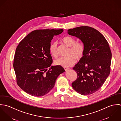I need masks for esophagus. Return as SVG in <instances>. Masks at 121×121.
<instances>
[{
    "label": "esophagus",
    "mask_w": 121,
    "mask_h": 121,
    "mask_svg": "<svg viewBox=\"0 0 121 121\" xmlns=\"http://www.w3.org/2000/svg\"><path fill=\"white\" fill-rule=\"evenodd\" d=\"M64 69L65 70V71H67L69 69V68H67V67H64Z\"/></svg>",
    "instance_id": "1"
}]
</instances>
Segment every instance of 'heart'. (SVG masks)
Segmentation results:
<instances>
[{"mask_svg": "<svg viewBox=\"0 0 121 121\" xmlns=\"http://www.w3.org/2000/svg\"><path fill=\"white\" fill-rule=\"evenodd\" d=\"M62 42L68 47H70L68 52V56L65 57H60L55 61V64L65 67L71 66L75 61L81 59L84 53L85 47L81 42H77L76 40L73 37L66 36L62 39ZM49 51L52 56L57 57V43L56 42L51 43L49 46Z\"/></svg>", "mask_w": 121, "mask_h": 121, "instance_id": "obj_1", "label": "heart"}]
</instances>
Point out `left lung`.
Wrapping results in <instances>:
<instances>
[{
    "label": "left lung",
    "instance_id": "8db88e82",
    "mask_svg": "<svg viewBox=\"0 0 121 121\" xmlns=\"http://www.w3.org/2000/svg\"><path fill=\"white\" fill-rule=\"evenodd\" d=\"M68 31L69 35L79 38L85 47L83 57L73 68L78 76L72 86L82 95L92 94L100 88L110 74L112 53L108 43L99 31L90 26Z\"/></svg>",
    "mask_w": 121,
    "mask_h": 121
}]
</instances>
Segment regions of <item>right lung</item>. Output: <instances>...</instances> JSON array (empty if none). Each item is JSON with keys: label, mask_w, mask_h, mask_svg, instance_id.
Listing matches in <instances>:
<instances>
[{"label": "right lung", "mask_w": 121, "mask_h": 121, "mask_svg": "<svg viewBox=\"0 0 121 121\" xmlns=\"http://www.w3.org/2000/svg\"><path fill=\"white\" fill-rule=\"evenodd\" d=\"M63 32L62 29L35 30L18 45L13 66L18 85L28 94L36 97L46 95L58 76L65 72L60 65L51 66L52 58L48 49L54 36Z\"/></svg>", "instance_id": "add662e5"}]
</instances>
